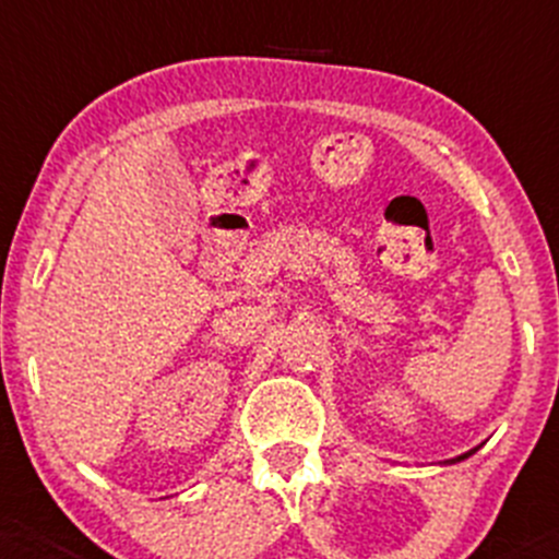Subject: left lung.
Listing matches in <instances>:
<instances>
[{"instance_id": "1", "label": "left lung", "mask_w": 559, "mask_h": 559, "mask_svg": "<svg viewBox=\"0 0 559 559\" xmlns=\"http://www.w3.org/2000/svg\"><path fill=\"white\" fill-rule=\"evenodd\" d=\"M474 452H477V447H474V450H468V452H463V455L452 457V461H447V463H461V461H466V457H468V455H474Z\"/></svg>"}]
</instances>
